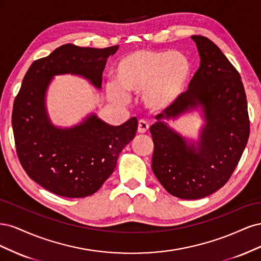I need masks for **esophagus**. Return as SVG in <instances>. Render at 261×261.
I'll list each match as a JSON object with an SVG mask.
<instances>
[{"label": "esophagus", "mask_w": 261, "mask_h": 261, "mask_svg": "<svg viewBox=\"0 0 261 261\" xmlns=\"http://www.w3.org/2000/svg\"><path fill=\"white\" fill-rule=\"evenodd\" d=\"M148 129H149V125H148L147 122H145V121H143V120L138 122L137 132H138L139 134H145V133H147Z\"/></svg>", "instance_id": "1"}]
</instances>
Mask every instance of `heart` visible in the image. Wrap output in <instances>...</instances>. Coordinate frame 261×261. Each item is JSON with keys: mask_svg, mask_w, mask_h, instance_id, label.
<instances>
[{"mask_svg": "<svg viewBox=\"0 0 261 261\" xmlns=\"http://www.w3.org/2000/svg\"><path fill=\"white\" fill-rule=\"evenodd\" d=\"M192 74L188 58L180 52L133 51L116 63L114 84H108L109 98L125 103L127 94L141 93V103L151 112H163L183 96Z\"/></svg>", "mask_w": 261, "mask_h": 261, "instance_id": "heart-1", "label": "heart"}]
</instances>
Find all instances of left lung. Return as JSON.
Segmentation results:
<instances>
[{
  "label": "left lung",
  "mask_w": 261,
  "mask_h": 261,
  "mask_svg": "<svg viewBox=\"0 0 261 261\" xmlns=\"http://www.w3.org/2000/svg\"><path fill=\"white\" fill-rule=\"evenodd\" d=\"M200 65L188 90L150 127L151 168L165 191L180 199H200L231 177L249 137L247 101L241 76L208 38L193 36ZM198 112L204 123L196 140L168 122Z\"/></svg>",
  "instance_id": "1"
}]
</instances>
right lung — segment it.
<instances>
[{"label":"right lung","instance_id":"add662e5","mask_svg":"<svg viewBox=\"0 0 261 261\" xmlns=\"http://www.w3.org/2000/svg\"><path fill=\"white\" fill-rule=\"evenodd\" d=\"M117 50L118 45H61L35 61L23 77L12 114L17 155L29 177L55 195L82 198L96 193L136 135V117L113 126L91 112L80 123L62 127L52 122L46 109V94L55 76H81L100 90L107 60Z\"/></svg>","mask_w":261,"mask_h":261}]
</instances>
